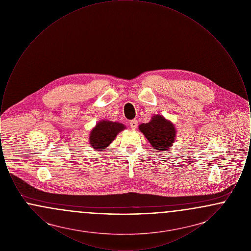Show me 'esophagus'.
Instances as JSON below:
<instances>
[{
    "mask_svg": "<svg viewBox=\"0 0 251 251\" xmlns=\"http://www.w3.org/2000/svg\"><path fill=\"white\" fill-rule=\"evenodd\" d=\"M137 120H133L130 121V127L131 128V130H135L137 128Z\"/></svg>",
    "mask_w": 251,
    "mask_h": 251,
    "instance_id": "esophagus-1",
    "label": "esophagus"
}]
</instances>
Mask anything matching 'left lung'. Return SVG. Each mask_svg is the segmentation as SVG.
Here are the masks:
<instances>
[{
  "instance_id": "8db88e82",
  "label": "left lung",
  "mask_w": 251,
  "mask_h": 251,
  "mask_svg": "<svg viewBox=\"0 0 251 251\" xmlns=\"http://www.w3.org/2000/svg\"><path fill=\"white\" fill-rule=\"evenodd\" d=\"M138 128L159 152L169 151L177 135L175 125L162 115H154L150 122L140 124Z\"/></svg>"
}]
</instances>
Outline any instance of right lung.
I'll list each match as a JSON object with an SVG mask.
<instances>
[{"label": "right lung", "mask_w": 251, "mask_h": 251, "mask_svg": "<svg viewBox=\"0 0 251 251\" xmlns=\"http://www.w3.org/2000/svg\"><path fill=\"white\" fill-rule=\"evenodd\" d=\"M126 129V126L120 122L112 120H100L89 133V144L95 151L107 149L120 131Z\"/></svg>", "instance_id": "1"}]
</instances>
